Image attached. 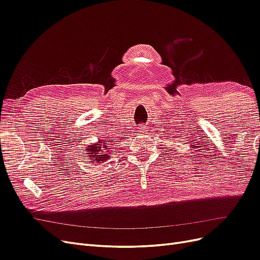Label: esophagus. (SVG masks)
Segmentation results:
<instances>
[{"label":"esophagus","mask_w":260,"mask_h":260,"mask_svg":"<svg viewBox=\"0 0 260 260\" xmlns=\"http://www.w3.org/2000/svg\"><path fill=\"white\" fill-rule=\"evenodd\" d=\"M140 131H143V127H141V129Z\"/></svg>","instance_id":"1"}]
</instances>
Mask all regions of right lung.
I'll list each match as a JSON object with an SVG mask.
<instances>
[{
    "mask_svg": "<svg viewBox=\"0 0 260 260\" xmlns=\"http://www.w3.org/2000/svg\"><path fill=\"white\" fill-rule=\"evenodd\" d=\"M108 141L109 140L99 139L98 142L86 145V157H88L89 160L87 162H89L90 165H93V163H104L111 158L109 154H107V151H109V144L107 143Z\"/></svg>",
    "mask_w": 260,
    "mask_h": 260,
    "instance_id": "obj_1",
    "label": "right lung"
}]
</instances>
